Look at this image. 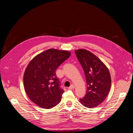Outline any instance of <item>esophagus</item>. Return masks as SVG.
<instances>
[{
	"mask_svg": "<svg viewBox=\"0 0 133 133\" xmlns=\"http://www.w3.org/2000/svg\"><path fill=\"white\" fill-rule=\"evenodd\" d=\"M74 87H75L74 85H72L70 87H69V89H73V88H74Z\"/></svg>",
	"mask_w": 133,
	"mask_h": 133,
	"instance_id": "obj_1",
	"label": "esophagus"
}]
</instances>
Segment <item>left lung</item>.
<instances>
[{"label":"left lung","instance_id":"left-lung-1","mask_svg":"<svg viewBox=\"0 0 133 133\" xmlns=\"http://www.w3.org/2000/svg\"><path fill=\"white\" fill-rule=\"evenodd\" d=\"M86 76L87 89L80 99L85 107H96L106 99L111 87V76L105 64L95 55L85 49L75 51Z\"/></svg>","mask_w":133,"mask_h":133}]
</instances>
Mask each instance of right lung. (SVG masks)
<instances>
[{
  "instance_id": "add662e5",
  "label": "right lung",
  "mask_w": 133,
  "mask_h": 133,
  "mask_svg": "<svg viewBox=\"0 0 133 133\" xmlns=\"http://www.w3.org/2000/svg\"><path fill=\"white\" fill-rule=\"evenodd\" d=\"M71 55L65 50L51 48L34 57L24 74V86L30 99L41 108L50 109L60 102L64 90L59 87L56 69Z\"/></svg>"
}]
</instances>
